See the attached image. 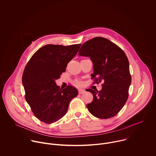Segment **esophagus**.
<instances>
[{"instance_id": "1", "label": "esophagus", "mask_w": 156, "mask_h": 156, "mask_svg": "<svg viewBox=\"0 0 156 156\" xmlns=\"http://www.w3.org/2000/svg\"><path fill=\"white\" fill-rule=\"evenodd\" d=\"M84 93H85V90H83V89H79V93L80 94H83Z\"/></svg>"}]
</instances>
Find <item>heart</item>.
I'll return each instance as SVG.
<instances>
[{
  "instance_id": "heart-1",
  "label": "heart",
  "mask_w": 156,
  "mask_h": 156,
  "mask_svg": "<svg viewBox=\"0 0 156 156\" xmlns=\"http://www.w3.org/2000/svg\"><path fill=\"white\" fill-rule=\"evenodd\" d=\"M76 83L78 84V85H80V82L79 81H77V82H76Z\"/></svg>"
}]
</instances>
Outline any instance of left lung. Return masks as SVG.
Wrapping results in <instances>:
<instances>
[{
    "mask_svg": "<svg viewBox=\"0 0 156 156\" xmlns=\"http://www.w3.org/2000/svg\"><path fill=\"white\" fill-rule=\"evenodd\" d=\"M93 63L92 78L96 83L104 81L101 91L87 89L93 95L88 104V111L101 119L112 118L122 109L129 96L131 83L129 63L124 51L116 44L102 37H95L83 43L79 51Z\"/></svg>",
    "mask_w": 156,
    "mask_h": 156,
    "instance_id": "left-lung-1",
    "label": "left lung"
}]
</instances>
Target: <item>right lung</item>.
Segmentation results:
<instances>
[{"label": "right lung", "instance_id": "right-lung-1", "mask_svg": "<svg viewBox=\"0 0 156 156\" xmlns=\"http://www.w3.org/2000/svg\"><path fill=\"white\" fill-rule=\"evenodd\" d=\"M81 44L63 46L47 44L38 49L27 63L22 77L26 100L34 115L47 124L55 122L66 113L69 104L78 94L71 86L64 89L55 80L65 72Z\"/></svg>", "mask_w": 156, "mask_h": 156}]
</instances>
